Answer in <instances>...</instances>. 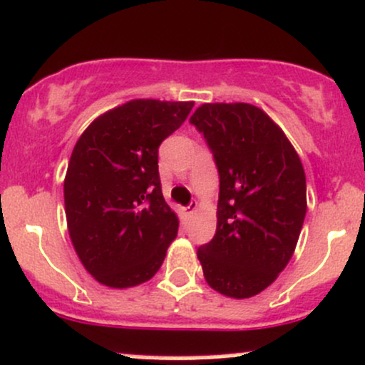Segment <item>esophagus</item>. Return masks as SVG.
<instances>
[{
    "label": "esophagus",
    "instance_id": "34e87169",
    "mask_svg": "<svg viewBox=\"0 0 365 365\" xmlns=\"http://www.w3.org/2000/svg\"><path fill=\"white\" fill-rule=\"evenodd\" d=\"M196 208H198V203L196 202H191L190 205H187V207H184V212H186V215H193L195 212H196Z\"/></svg>",
    "mask_w": 365,
    "mask_h": 365
}]
</instances>
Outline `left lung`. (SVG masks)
Instances as JSON below:
<instances>
[{
    "mask_svg": "<svg viewBox=\"0 0 365 365\" xmlns=\"http://www.w3.org/2000/svg\"><path fill=\"white\" fill-rule=\"evenodd\" d=\"M219 172L217 231L196 252L215 292L250 298L292 259L307 212L305 172L271 117L248 103H205L190 118Z\"/></svg>",
    "mask_w": 365,
    "mask_h": 365,
    "instance_id": "8db88e82",
    "label": "left lung"
}]
</instances>
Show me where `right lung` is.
Wrapping results in <instances>:
<instances>
[{
    "label": "right lung",
    "mask_w": 365,
    "mask_h": 365,
    "mask_svg": "<svg viewBox=\"0 0 365 365\" xmlns=\"http://www.w3.org/2000/svg\"><path fill=\"white\" fill-rule=\"evenodd\" d=\"M193 101L133 100L98 117L65 175L68 235L96 281L130 288L160 269L179 220L162 195L158 148Z\"/></svg>",
    "instance_id": "add662e5"
}]
</instances>
